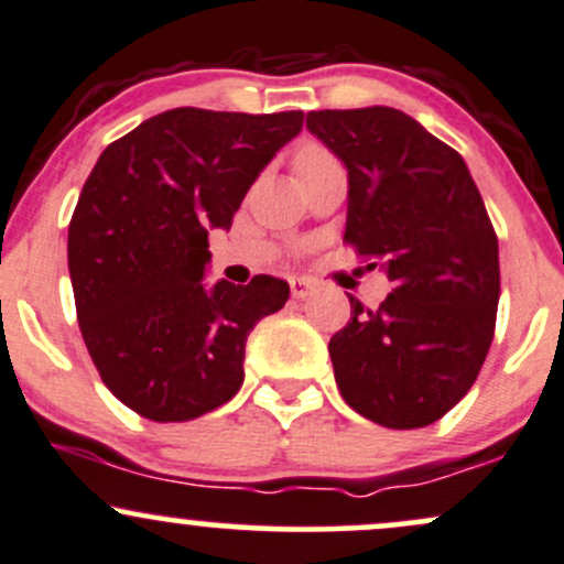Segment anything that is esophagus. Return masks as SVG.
Returning <instances> with one entry per match:
<instances>
[{
  "instance_id": "34e87169",
  "label": "esophagus",
  "mask_w": 564,
  "mask_h": 564,
  "mask_svg": "<svg viewBox=\"0 0 564 564\" xmlns=\"http://www.w3.org/2000/svg\"><path fill=\"white\" fill-rule=\"evenodd\" d=\"M289 286H291V296H294V300H307L315 289L307 278H291Z\"/></svg>"
}]
</instances>
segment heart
<instances>
[{
    "label": "heart",
    "instance_id": "1",
    "mask_svg": "<svg viewBox=\"0 0 564 564\" xmlns=\"http://www.w3.org/2000/svg\"><path fill=\"white\" fill-rule=\"evenodd\" d=\"M326 159H332V156H328L321 145H304L296 151L294 170H302V166H310V164H321V161H326Z\"/></svg>",
    "mask_w": 564,
    "mask_h": 564
}]
</instances>
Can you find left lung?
<instances>
[{"instance_id": "1", "label": "left lung", "mask_w": 564, "mask_h": 564, "mask_svg": "<svg viewBox=\"0 0 564 564\" xmlns=\"http://www.w3.org/2000/svg\"><path fill=\"white\" fill-rule=\"evenodd\" d=\"M307 129L347 170L345 238L392 294L355 296L328 341L341 398L368 422L416 430L451 411L485 364L501 294L498 241L453 148L398 108L313 111Z\"/></svg>"}]
</instances>
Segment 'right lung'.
Listing matches in <instances>:
<instances>
[{
	"label": "right lung",
	"mask_w": 564,
	"mask_h": 564,
	"mask_svg": "<svg viewBox=\"0 0 564 564\" xmlns=\"http://www.w3.org/2000/svg\"><path fill=\"white\" fill-rule=\"evenodd\" d=\"M302 111L172 108L97 159L68 225L76 315L100 379L153 422H191L241 390L251 328L289 300V283L204 281L209 232L232 215Z\"/></svg>",
	"instance_id": "obj_1"
}]
</instances>
